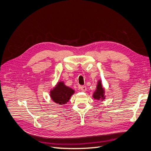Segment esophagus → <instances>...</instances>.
<instances>
[{
	"mask_svg": "<svg viewBox=\"0 0 151 151\" xmlns=\"http://www.w3.org/2000/svg\"><path fill=\"white\" fill-rule=\"evenodd\" d=\"M79 89L81 90L82 92H86L87 90V88L86 86H79Z\"/></svg>",
	"mask_w": 151,
	"mask_h": 151,
	"instance_id": "34e87169",
	"label": "esophagus"
}]
</instances>
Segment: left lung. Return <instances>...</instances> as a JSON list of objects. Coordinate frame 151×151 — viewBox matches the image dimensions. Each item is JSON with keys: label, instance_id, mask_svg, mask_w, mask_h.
Returning a JSON list of instances; mask_svg holds the SVG:
<instances>
[{"label": "left lung", "instance_id": "1", "mask_svg": "<svg viewBox=\"0 0 151 151\" xmlns=\"http://www.w3.org/2000/svg\"><path fill=\"white\" fill-rule=\"evenodd\" d=\"M93 97L96 100H100L101 101H103L105 99V90L103 88V87H102L100 80L98 81L96 90L93 94Z\"/></svg>", "mask_w": 151, "mask_h": 151}]
</instances>
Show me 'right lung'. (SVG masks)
<instances>
[{"label": "right lung", "mask_w": 151, "mask_h": 151, "mask_svg": "<svg viewBox=\"0 0 151 151\" xmlns=\"http://www.w3.org/2000/svg\"><path fill=\"white\" fill-rule=\"evenodd\" d=\"M74 90L66 86L64 82L60 81L50 91V96L53 101L59 105H64L69 101Z\"/></svg>", "instance_id": "add662e5"}]
</instances>
